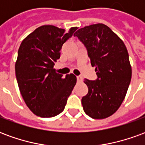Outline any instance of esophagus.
Masks as SVG:
<instances>
[{
  "label": "esophagus",
  "mask_w": 145,
  "mask_h": 145,
  "mask_svg": "<svg viewBox=\"0 0 145 145\" xmlns=\"http://www.w3.org/2000/svg\"><path fill=\"white\" fill-rule=\"evenodd\" d=\"M77 80H78V82H82L83 81V78L82 76H77Z\"/></svg>",
  "instance_id": "1"
}]
</instances>
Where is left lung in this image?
<instances>
[{
	"label": "left lung",
	"instance_id": "obj_1",
	"mask_svg": "<svg viewBox=\"0 0 145 145\" xmlns=\"http://www.w3.org/2000/svg\"><path fill=\"white\" fill-rule=\"evenodd\" d=\"M74 36L85 45L97 74L95 81H84L88 92L82 99L83 109L93 119L109 117L120 106L131 83L132 71L127 47L104 24L82 28Z\"/></svg>",
	"mask_w": 145,
	"mask_h": 145
}]
</instances>
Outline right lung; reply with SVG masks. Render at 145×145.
I'll list each match as a JSON object with an SVG mask.
<instances>
[{
	"instance_id": "1",
	"label": "right lung",
	"mask_w": 145,
	"mask_h": 145,
	"mask_svg": "<svg viewBox=\"0 0 145 145\" xmlns=\"http://www.w3.org/2000/svg\"><path fill=\"white\" fill-rule=\"evenodd\" d=\"M77 27L65 29L42 25L22 42L15 63V75L27 106L40 117H53L63 112L77 78L73 74L57 73L54 63L60 50Z\"/></svg>"
}]
</instances>
